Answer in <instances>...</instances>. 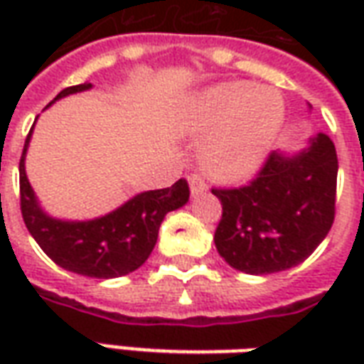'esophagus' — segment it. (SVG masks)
I'll return each instance as SVG.
<instances>
[{
    "label": "esophagus",
    "mask_w": 364,
    "mask_h": 364,
    "mask_svg": "<svg viewBox=\"0 0 364 364\" xmlns=\"http://www.w3.org/2000/svg\"><path fill=\"white\" fill-rule=\"evenodd\" d=\"M189 185H191V195H193V197H197V195H203V193L206 191V187H208L205 179H203V177H200L198 173L189 175Z\"/></svg>",
    "instance_id": "34e87169"
}]
</instances>
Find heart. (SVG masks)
<instances>
[{
    "label": "heart",
    "instance_id": "obj_1",
    "mask_svg": "<svg viewBox=\"0 0 364 364\" xmlns=\"http://www.w3.org/2000/svg\"><path fill=\"white\" fill-rule=\"evenodd\" d=\"M282 120L281 93L250 82L214 85L197 97L191 111V128L210 134L206 166L226 179H245L259 169Z\"/></svg>",
    "mask_w": 364,
    "mask_h": 364
}]
</instances>
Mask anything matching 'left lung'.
Listing matches in <instances>:
<instances>
[{
    "label": "left lung",
    "mask_w": 364,
    "mask_h": 364,
    "mask_svg": "<svg viewBox=\"0 0 364 364\" xmlns=\"http://www.w3.org/2000/svg\"><path fill=\"white\" fill-rule=\"evenodd\" d=\"M337 154L318 134L294 156L273 151L255 179L213 189L222 205L214 244L230 267L271 274L308 259L336 218Z\"/></svg>",
    "instance_id": "8db88e82"
}]
</instances>
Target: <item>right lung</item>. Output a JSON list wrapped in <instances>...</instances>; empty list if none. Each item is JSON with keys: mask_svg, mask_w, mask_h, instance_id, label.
<instances>
[{"mask_svg": "<svg viewBox=\"0 0 364 364\" xmlns=\"http://www.w3.org/2000/svg\"><path fill=\"white\" fill-rule=\"evenodd\" d=\"M90 87L91 83L66 87L54 97V101ZM31 134L33 128L19 161L21 214L41 250L62 269L95 279L122 277L144 265L158 242V230L166 214L189 200V183L179 179L167 189L140 193L95 220H56L43 213L25 173V154Z\"/></svg>", "mask_w": 364, "mask_h": 364, "instance_id": "obj_1", "label": "right lung"}]
</instances>
